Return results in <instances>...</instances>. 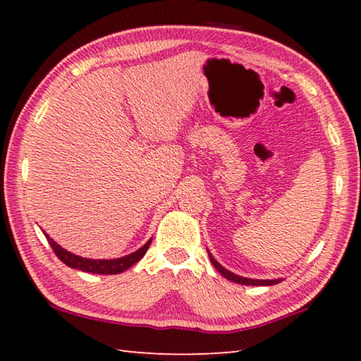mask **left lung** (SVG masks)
<instances>
[{"mask_svg": "<svg viewBox=\"0 0 361 361\" xmlns=\"http://www.w3.org/2000/svg\"><path fill=\"white\" fill-rule=\"evenodd\" d=\"M208 256H209V260L212 262V265L217 268V271L221 276H225L228 281L235 282V283H240V286H274V283L282 282L281 278H278V279H251V278H243V276H239V274H235L233 271H229V270H226L224 265H220L217 260L214 259V256L211 255L209 250H208Z\"/></svg>", "mask_w": 361, "mask_h": 361, "instance_id": "1", "label": "left lung"}]
</instances>
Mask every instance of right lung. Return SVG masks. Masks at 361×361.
<instances>
[{
	"label": "right lung",
	"mask_w": 361,
	"mask_h": 361,
	"mask_svg": "<svg viewBox=\"0 0 361 361\" xmlns=\"http://www.w3.org/2000/svg\"><path fill=\"white\" fill-rule=\"evenodd\" d=\"M43 234L46 235V239H48L51 248L54 250V252H56V256L62 260L65 265L75 268V270H80L85 273H94V274H118L128 270L130 267L135 265L136 262H140L152 243V239H150L145 242L140 250H136L135 252H130V255L118 257V259H87L78 255H73L71 251L60 247V245L54 239H51V237L44 231Z\"/></svg>",
	"instance_id": "right-lung-1"
}]
</instances>
